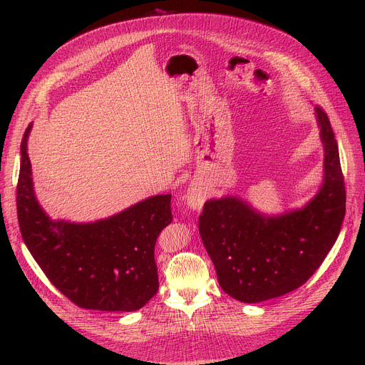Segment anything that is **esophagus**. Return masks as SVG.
Returning <instances> with one entry per match:
<instances>
[{
	"instance_id": "34e87169",
	"label": "esophagus",
	"mask_w": 365,
	"mask_h": 365,
	"mask_svg": "<svg viewBox=\"0 0 365 365\" xmlns=\"http://www.w3.org/2000/svg\"><path fill=\"white\" fill-rule=\"evenodd\" d=\"M205 199H206V193L200 187L199 183H192L190 187L187 189L186 195H185V200H186L187 206L190 207V210L197 211V212L202 210Z\"/></svg>"
}]
</instances>
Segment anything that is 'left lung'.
Listing matches in <instances>:
<instances>
[{"label": "left lung", "instance_id": "left-lung-1", "mask_svg": "<svg viewBox=\"0 0 365 365\" xmlns=\"http://www.w3.org/2000/svg\"><path fill=\"white\" fill-rule=\"evenodd\" d=\"M324 143V182L300 210L280 215L255 211L241 197L210 199L199 217L203 245L221 289L258 303L300 287L335 244L345 217V185L329 118L315 107Z\"/></svg>", "mask_w": 365, "mask_h": 365}]
</instances>
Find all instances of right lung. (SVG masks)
Wrapping results in <instances>:
<instances>
[{"label": "right lung", "instance_id": "1", "mask_svg": "<svg viewBox=\"0 0 365 365\" xmlns=\"http://www.w3.org/2000/svg\"><path fill=\"white\" fill-rule=\"evenodd\" d=\"M21 141L17 215L33 258L71 302L83 309L133 312L159 290L154 245L173 217L172 195L147 197L110 218L76 224L51 220L33 187L27 138Z\"/></svg>", "mask_w": 365, "mask_h": 365}]
</instances>
